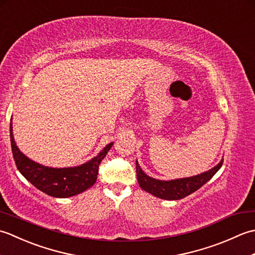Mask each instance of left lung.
Listing matches in <instances>:
<instances>
[{
  "instance_id": "1",
  "label": "left lung",
  "mask_w": 255,
  "mask_h": 255,
  "mask_svg": "<svg viewBox=\"0 0 255 255\" xmlns=\"http://www.w3.org/2000/svg\"><path fill=\"white\" fill-rule=\"evenodd\" d=\"M223 162L224 159H221L217 165H215L210 170L200 173V174L197 175L176 178V180L163 181L156 180V178L145 174L141 167H140L138 161L136 160L137 178L140 187L143 191L152 194L153 196L166 200H177L196 192L204 184L207 183L218 172L221 165H223Z\"/></svg>"
}]
</instances>
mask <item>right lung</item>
Wrapping results in <instances>:
<instances>
[{
  "label": "right lung",
  "mask_w": 255,
  "mask_h": 255,
  "mask_svg": "<svg viewBox=\"0 0 255 255\" xmlns=\"http://www.w3.org/2000/svg\"><path fill=\"white\" fill-rule=\"evenodd\" d=\"M9 133L14 160L21 175L39 191L57 198L75 196L93 186L99 174V165L114 144V142L108 143L99 154L81 165L50 167L32 161L18 149L13 136L12 119L9 124Z\"/></svg>",
  "instance_id": "obj_1"
}]
</instances>
